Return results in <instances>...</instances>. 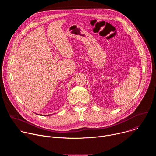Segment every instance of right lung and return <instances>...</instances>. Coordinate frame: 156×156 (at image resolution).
Instances as JSON below:
<instances>
[{"instance_id": "add662e5", "label": "right lung", "mask_w": 156, "mask_h": 156, "mask_svg": "<svg viewBox=\"0 0 156 156\" xmlns=\"http://www.w3.org/2000/svg\"><path fill=\"white\" fill-rule=\"evenodd\" d=\"M37 115H39V114H37Z\"/></svg>"}]
</instances>
